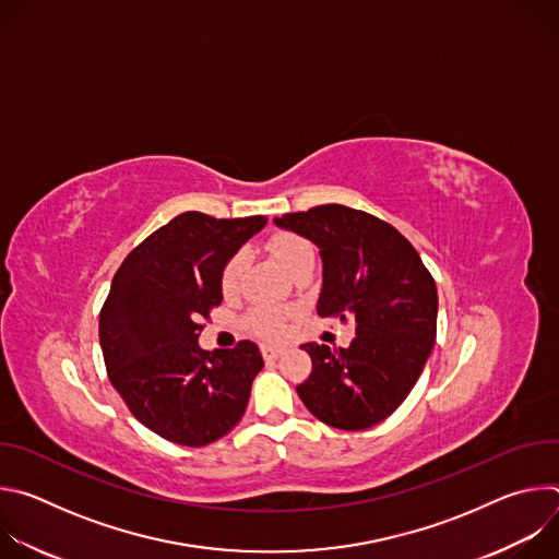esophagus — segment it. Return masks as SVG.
<instances>
[{
    "label": "esophagus",
    "instance_id": "1",
    "mask_svg": "<svg viewBox=\"0 0 559 559\" xmlns=\"http://www.w3.org/2000/svg\"><path fill=\"white\" fill-rule=\"evenodd\" d=\"M283 352H285V347H281V345H265L263 347V358L265 360H276Z\"/></svg>",
    "mask_w": 559,
    "mask_h": 559
}]
</instances>
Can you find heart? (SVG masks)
Segmentation results:
<instances>
[{
	"mask_svg": "<svg viewBox=\"0 0 559 559\" xmlns=\"http://www.w3.org/2000/svg\"><path fill=\"white\" fill-rule=\"evenodd\" d=\"M270 250L287 272L298 267L302 261L313 259V250H311L309 241H305L302 236H296L289 231L276 234L270 241ZM241 272H243V254H234L225 263L223 274H221V287L225 294H231L238 287ZM285 318H287V311L274 309V307H263L250 316V325L254 328V332H259L265 338H278L285 332Z\"/></svg>",
	"mask_w": 559,
	"mask_h": 559,
	"instance_id": "b5f03b06",
	"label": "heart"
}]
</instances>
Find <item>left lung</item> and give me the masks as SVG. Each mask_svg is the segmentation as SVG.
<instances>
[{
  "instance_id": "left-lung-1",
  "label": "left lung",
  "mask_w": 559,
  "mask_h": 559,
  "mask_svg": "<svg viewBox=\"0 0 559 559\" xmlns=\"http://www.w3.org/2000/svg\"><path fill=\"white\" fill-rule=\"evenodd\" d=\"M311 241L323 261L316 311L356 323L349 347L307 343L305 407L330 427L360 431L403 405L436 343L438 292L407 238L389 223L338 203L274 218Z\"/></svg>"
}]
</instances>
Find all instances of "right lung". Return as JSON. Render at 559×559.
<instances>
[{
    "mask_svg": "<svg viewBox=\"0 0 559 559\" xmlns=\"http://www.w3.org/2000/svg\"><path fill=\"white\" fill-rule=\"evenodd\" d=\"M265 216L183 212L150 234L117 270L99 316L112 386L150 431L205 447L243 418L263 369L257 343L203 352L201 318L221 305L225 263L265 227Z\"/></svg>",
    "mask_w": 559,
    "mask_h": 559,
    "instance_id": "right-lung-1",
    "label": "right lung"
}]
</instances>
